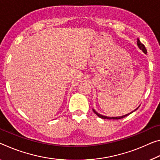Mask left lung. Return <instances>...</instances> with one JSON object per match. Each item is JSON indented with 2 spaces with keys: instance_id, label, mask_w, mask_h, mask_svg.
Listing matches in <instances>:
<instances>
[{
  "instance_id": "obj_1",
  "label": "left lung",
  "mask_w": 160,
  "mask_h": 160,
  "mask_svg": "<svg viewBox=\"0 0 160 160\" xmlns=\"http://www.w3.org/2000/svg\"><path fill=\"white\" fill-rule=\"evenodd\" d=\"M138 47L139 48V49L142 50V51L144 53H145V54H147V49L145 48V47H144V45L140 41H139V39H138ZM138 108H137V109H138ZM137 109H136V110H137ZM136 110H135L134 111H135ZM134 111H133V112H134ZM93 112H95V114H96V115H97L99 117V118H102V119H108V120H111V119H112V120H119V119H122L124 118H125V117H127L128 115H130V114L132 112L128 114V115H123V116H121V117H114V118H110V117H106V116H104V115H100V114H98L95 110H93Z\"/></svg>"
}]
</instances>
